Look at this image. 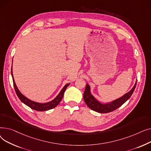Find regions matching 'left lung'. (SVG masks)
<instances>
[{"label": "left lung", "mask_w": 151, "mask_h": 151, "mask_svg": "<svg viewBox=\"0 0 151 151\" xmlns=\"http://www.w3.org/2000/svg\"><path fill=\"white\" fill-rule=\"evenodd\" d=\"M136 85L137 81L134 83L133 88L122 97L110 102L102 104L92 96L91 92L90 86L87 83L83 95V99L86 105L92 110L100 113H108L119 108L125 101H127L133 93V91L136 88Z\"/></svg>", "instance_id": "8db88e82"}]
</instances>
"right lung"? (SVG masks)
Returning a JSON list of instances; mask_svg holds the SVG:
<instances>
[{"label":"right lung","mask_w":151,"mask_h":151,"mask_svg":"<svg viewBox=\"0 0 151 151\" xmlns=\"http://www.w3.org/2000/svg\"><path fill=\"white\" fill-rule=\"evenodd\" d=\"M12 64H13V62H12ZM11 73H12V78H13V86L14 88V90H15L16 93H17V95L18 96V98L19 99V100L23 103V104H24L28 106L29 107H30V108L33 109L34 110L38 111H45L50 110V109H51L55 108V106H57L60 103V101L62 100L63 96V93H64L67 88L70 84V83L65 84L64 86V87H63V88L62 89V90L60 91L59 93L52 100H51V101H49V102L44 103V104H41V103H38V102H36V101L31 100L24 96V95L19 91L18 88H17V84H16V83H15L13 75V72H12V70H11Z\"/></svg>","instance_id":"right-lung-1"}]
</instances>
